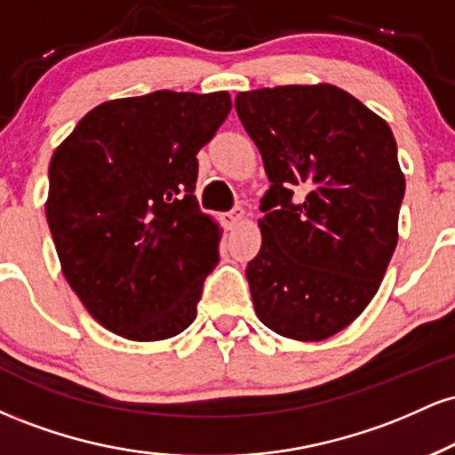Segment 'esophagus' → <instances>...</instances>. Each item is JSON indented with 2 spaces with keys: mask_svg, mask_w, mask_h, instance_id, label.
Masks as SVG:
<instances>
[{
  "mask_svg": "<svg viewBox=\"0 0 455 455\" xmlns=\"http://www.w3.org/2000/svg\"><path fill=\"white\" fill-rule=\"evenodd\" d=\"M245 218V212L242 210V207H235L233 212L224 213V224H227V228H235L237 224H242Z\"/></svg>",
  "mask_w": 455,
  "mask_h": 455,
  "instance_id": "1",
  "label": "esophagus"
}]
</instances>
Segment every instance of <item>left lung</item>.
Here are the masks:
<instances>
[{
    "label": "left lung",
    "instance_id": "8db88e82",
    "mask_svg": "<svg viewBox=\"0 0 455 455\" xmlns=\"http://www.w3.org/2000/svg\"><path fill=\"white\" fill-rule=\"evenodd\" d=\"M235 108L271 181L263 243L245 267L254 310L291 340H327L372 301L398 243L394 132L329 83L242 92Z\"/></svg>",
    "mask_w": 455,
    "mask_h": 455
}]
</instances>
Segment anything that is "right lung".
Returning a JSON list of instances; mask_svg holds the SVG:
<instances>
[{"instance_id": "1", "label": "right lung", "mask_w": 455, "mask_h": 455, "mask_svg": "<svg viewBox=\"0 0 455 455\" xmlns=\"http://www.w3.org/2000/svg\"><path fill=\"white\" fill-rule=\"evenodd\" d=\"M228 92H154L92 108L49 166L44 210L68 284L108 331L169 340L196 318L222 228L198 210L196 154Z\"/></svg>"}]
</instances>
